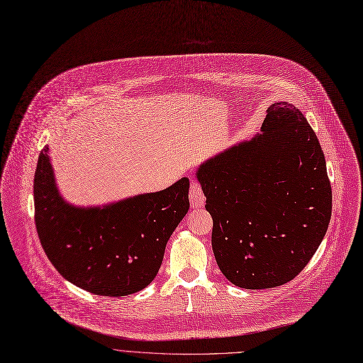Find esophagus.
<instances>
[{
  "mask_svg": "<svg viewBox=\"0 0 363 363\" xmlns=\"http://www.w3.org/2000/svg\"><path fill=\"white\" fill-rule=\"evenodd\" d=\"M189 199L193 208H201L205 205V194L202 191V186L196 179H190Z\"/></svg>",
  "mask_w": 363,
  "mask_h": 363,
  "instance_id": "obj_1",
  "label": "esophagus"
}]
</instances>
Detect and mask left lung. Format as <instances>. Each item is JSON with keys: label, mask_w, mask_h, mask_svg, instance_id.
<instances>
[{"label": "left lung", "mask_w": 363, "mask_h": 363, "mask_svg": "<svg viewBox=\"0 0 363 363\" xmlns=\"http://www.w3.org/2000/svg\"><path fill=\"white\" fill-rule=\"evenodd\" d=\"M262 129L196 173L213 220L216 263L244 289L292 281L313 259L331 218L324 152L301 111L273 103Z\"/></svg>", "instance_id": "obj_1"}]
</instances>
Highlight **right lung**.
<instances>
[{"instance_id": "obj_1", "label": "right lung", "mask_w": 363, "mask_h": 363, "mask_svg": "<svg viewBox=\"0 0 363 363\" xmlns=\"http://www.w3.org/2000/svg\"><path fill=\"white\" fill-rule=\"evenodd\" d=\"M35 222L53 267L75 286L103 296L143 291L157 276L165 245L189 211V179L103 208H75L55 184L49 147L35 173Z\"/></svg>"}]
</instances>
